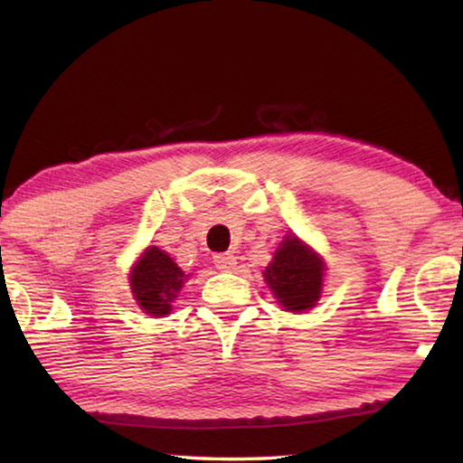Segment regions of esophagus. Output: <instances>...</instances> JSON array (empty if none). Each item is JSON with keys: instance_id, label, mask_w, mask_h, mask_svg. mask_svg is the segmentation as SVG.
<instances>
[{"instance_id": "esophagus-1", "label": "esophagus", "mask_w": 463, "mask_h": 463, "mask_svg": "<svg viewBox=\"0 0 463 463\" xmlns=\"http://www.w3.org/2000/svg\"><path fill=\"white\" fill-rule=\"evenodd\" d=\"M214 265L221 271H231L234 265H237V257L232 253H216L214 255Z\"/></svg>"}]
</instances>
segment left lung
Returning a JSON list of instances; mask_svg holds the SVG:
<instances>
[{"label":"left lung","mask_w":463,"mask_h":463,"mask_svg":"<svg viewBox=\"0 0 463 463\" xmlns=\"http://www.w3.org/2000/svg\"><path fill=\"white\" fill-rule=\"evenodd\" d=\"M325 265L296 237H286L263 278L286 310L300 312L317 304L323 289Z\"/></svg>","instance_id":"8db88e82"}]
</instances>
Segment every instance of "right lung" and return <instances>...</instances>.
Here are the masks:
<instances>
[{"label": "right lung", "instance_id": "add662e5", "mask_svg": "<svg viewBox=\"0 0 463 463\" xmlns=\"http://www.w3.org/2000/svg\"><path fill=\"white\" fill-rule=\"evenodd\" d=\"M185 273L159 247H148L130 273V288L138 307L151 317H165L182 289Z\"/></svg>", "mask_w": 463, "mask_h": 463}]
</instances>
